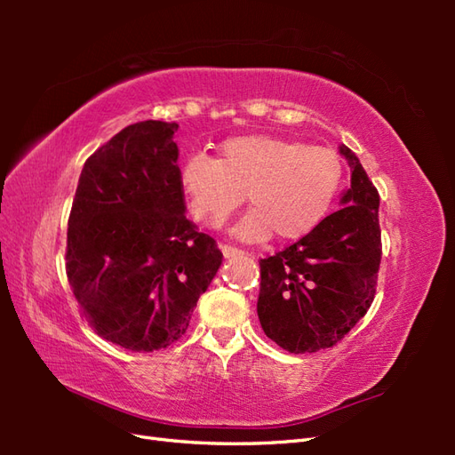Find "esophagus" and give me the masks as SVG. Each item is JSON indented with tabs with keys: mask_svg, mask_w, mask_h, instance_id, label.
Here are the masks:
<instances>
[{
	"mask_svg": "<svg viewBox=\"0 0 455 455\" xmlns=\"http://www.w3.org/2000/svg\"><path fill=\"white\" fill-rule=\"evenodd\" d=\"M220 252H222V256L225 258H233V256H238V254H243L240 252L238 248H233V246H227V244H220Z\"/></svg>",
	"mask_w": 455,
	"mask_h": 455,
	"instance_id": "esophagus-1",
	"label": "esophagus"
}]
</instances>
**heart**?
<instances>
[{
	"instance_id": "1",
	"label": "heart",
	"mask_w": 455,
	"mask_h": 455,
	"mask_svg": "<svg viewBox=\"0 0 455 455\" xmlns=\"http://www.w3.org/2000/svg\"><path fill=\"white\" fill-rule=\"evenodd\" d=\"M344 181L342 158L332 148L295 139L243 134L227 139L219 160L191 154L180 168V183L193 217L220 228L243 205L252 211L233 228L244 243L299 240L328 217Z\"/></svg>"
}]
</instances>
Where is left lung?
Returning <instances> with one entry per match:
<instances>
[{
	"mask_svg": "<svg viewBox=\"0 0 455 455\" xmlns=\"http://www.w3.org/2000/svg\"><path fill=\"white\" fill-rule=\"evenodd\" d=\"M340 154L352 170L342 209L311 235L259 259V324L291 354L340 342L373 303L381 264L379 193L355 154L344 144Z\"/></svg>",
	"mask_w": 455,
	"mask_h": 455,
	"instance_id": "8db88e82",
	"label": "left lung"
}]
</instances>
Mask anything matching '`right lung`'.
<instances>
[{
	"instance_id": "add662e5",
	"label": "right lung",
	"mask_w": 455,
	"mask_h": 455,
	"mask_svg": "<svg viewBox=\"0 0 455 455\" xmlns=\"http://www.w3.org/2000/svg\"><path fill=\"white\" fill-rule=\"evenodd\" d=\"M176 123L129 124L85 160L68 219L66 275L103 340L131 352L186 334L222 262L186 217Z\"/></svg>"
}]
</instances>
